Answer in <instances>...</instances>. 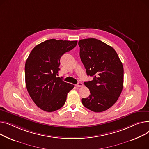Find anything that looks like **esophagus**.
Listing matches in <instances>:
<instances>
[{
  "label": "esophagus",
  "instance_id": "obj_1",
  "mask_svg": "<svg viewBox=\"0 0 149 149\" xmlns=\"http://www.w3.org/2000/svg\"><path fill=\"white\" fill-rule=\"evenodd\" d=\"M83 84L82 83H81V82H79V83H77L76 85V86H77V87H82V86H83Z\"/></svg>",
  "mask_w": 149,
  "mask_h": 149
}]
</instances>
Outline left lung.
Returning <instances> with one entry per match:
<instances>
[{
  "label": "left lung",
  "instance_id": "obj_1",
  "mask_svg": "<svg viewBox=\"0 0 149 149\" xmlns=\"http://www.w3.org/2000/svg\"><path fill=\"white\" fill-rule=\"evenodd\" d=\"M78 45L86 74L93 77L84 82L90 94L82 99L83 105L95 112L106 111L117 102L123 90V64L116 50L99 40H81Z\"/></svg>",
  "mask_w": 149,
  "mask_h": 149
}]
</instances>
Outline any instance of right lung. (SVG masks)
Returning a JSON list of instances; mask_svg holds the SVG:
<instances>
[{
	"mask_svg": "<svg viewBox=\"0 0 149 149\" xmlns=\"http://www.w3.org/2000/svg\"><path fill=\"white\" fill-rule=\"evenodd\" d=\"M77 41L50 39L35 47L25 64V82L30 97L41 109L53 112L63 107L74 85L57 77L60 58Z\"/></svg>",
	"mask_w": 149,
	"mask_h": 149,
	"instance_id": "right-lung-1",
	"label": "right lung"
}]
</instances>
